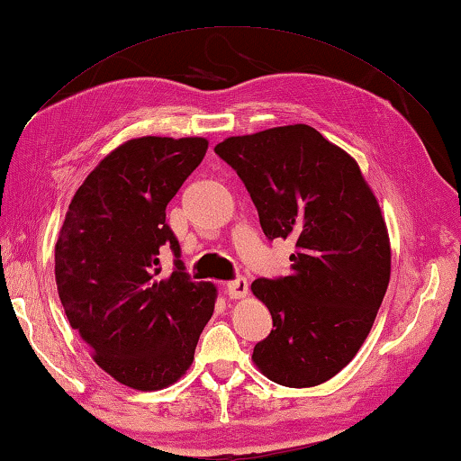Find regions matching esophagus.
Returning a JSON list of instances; mask_svg holds the SVG:
<instances>
[{"mask_svg":"<svg viewBox=\"0 0 461 461\" xmlns=\"http://www.w3.org/2000/svg\"><path fill=\"white\" fill-rule=\"evenodd\" d=\"M225 292H228L231 300H241V297L248 295V282L243 277L233 279V282L225 285Z\"/></svg>","mask_w":461,"mask_h":461,"instance_id":"esophagus-1","label":"esophagus"}]
</instances>
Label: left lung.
Returning <instances> with one entry per match:
<instances>
[{
  "instance_id": "1",
  "label": "left lung",
  "mask_w": 461,
  "mask_h": 461,
  "mask_svg": "<svg viewBox=\"0 0 461 461\" xmlns=\"http://www.w3.org/2000/svg\"><path fill=\"white\" fill-rule=\"evenodd\" d=\"M215 153L246 184L266 236L295 241L290 276L251 284L274 320L251 359L279 385L328 382L362 348L390 284L380 203L357 161L305 123L233 135Z\"/></svg>"
}]
</instances>
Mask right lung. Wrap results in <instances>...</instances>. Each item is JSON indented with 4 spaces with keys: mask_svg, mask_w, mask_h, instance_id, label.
Instances as JSON below:
<instances>
[{
    "mask_svg": "<svg viewBox=\"0 0 461 461\" xmlns=\"http://www.w3.org/2000/svg\"><path fill=\"white\" fill-rule=\"evenodd\" d=\"M207 151L205 138L128 140L99 161L71 200L56 243V284L94 362L140 392L176 384L194 362L218 290L177 269L159 279V251L179 258L166 207Z\"/></svg>",
    "mask_w": 461,
    "mask_h": 461,
    "instance_id": "1",
    "label": "right lung"
}]
</instances>
